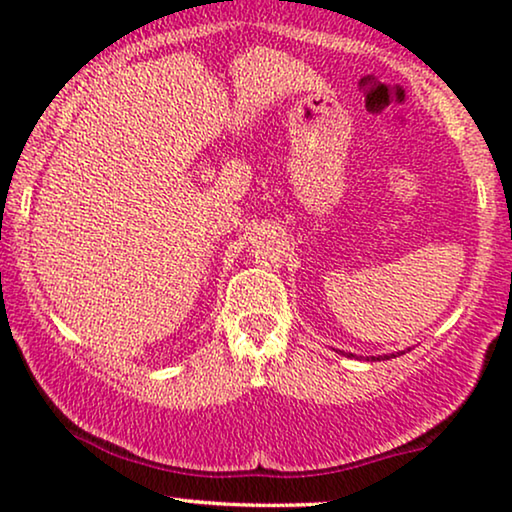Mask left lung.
Segmentation results:
<instances>
[{"instance_id":"8db88e82","label":"left lung","mask_w":512,"mask_h":512,"mask_svg":"<svg viewBox=\"0 0 512 512\" xmlns=\"http://www.w3.org/2000/svg\"><path fill=\"white\" fill-rule=\"evenodd\" d=\"M408 352H410V349H408ZM396 354H405V352H396ZM396 354H384V356H370V359H373V361H384V359H394V356ZM347 356H354V354H347Z\"/></svg>"}]
</instances>
